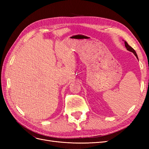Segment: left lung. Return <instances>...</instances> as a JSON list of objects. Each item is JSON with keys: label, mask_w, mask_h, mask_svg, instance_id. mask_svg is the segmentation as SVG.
<instances>
[{"label": "left lung", "mask_w": 149, "mask_h": 149, "mask_svg": "<svg viewBox=\"0 0 149 149\" xmlns=\"http://www.w3.org/2000/svg\"><path fill=\"white\" fill-rule=\"evenodd\" d=\"M125 47H126V48H127V50H129V52H132L135 55H136V56L137 57V58H138V56H137V53H136V51L134 50V49L130 47V46H129V45H128V43L126 42H125Z\"/></svg>", "instance_id": "obj_1"}]
</instances>
